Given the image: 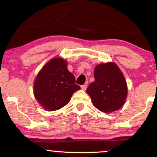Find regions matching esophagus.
<instances>
[{
  "label": "esophagus",
  "instance_id": "1",
  "mask_svg": "<svg viewBox=\"0 0 157 157\" xmlns=\"http://www.w3.org/2000/svg\"><path fill=\"white\" fill-rule=\"evenodd\" d=\"M81 89H82V90H86V89H87V84H84V85H82V86H81Z\"/></svg>",
  "mask_w": 157,
  "mask_h": 157
}]
</instances>
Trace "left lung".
<instances>
[{
	"instance_id": "1",
	"label": "left lung",
	"mask_w": 157,
	"mask_h": 157,
	"mask_svg": "<svg viewBox=\"0 0 157 157\" xmlns=\"http://www.w3.org/2000/svg\"><path fill=\"white\" fill-rule=\"evenodd\" d=\"M94 79L86 89L94 105L105 113L122 107L127 97L128 88L117 65L111 62L97 65L94 68Z\"/></svg>"
}]
</instances>
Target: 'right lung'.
Returning <instances> with one entry per match:
<instances>
[{
	"label": "right lung",
	"mask_w": 157,
	"mask_h": 157,
	"mask_svg": "<svg viewBox=\"0 0 157 157\" xmlns=\"http://www.w3.org/2000/svg\"><path fill=\"white\" fill-rule=\"evenodd\" d=\"M80 89L75 76L61 57L49 60L40 71L34 83V94L44 109L56 111L69 102L74 92Z\"/></svg>",
	"instance_id": "1"
}]
</instances>
